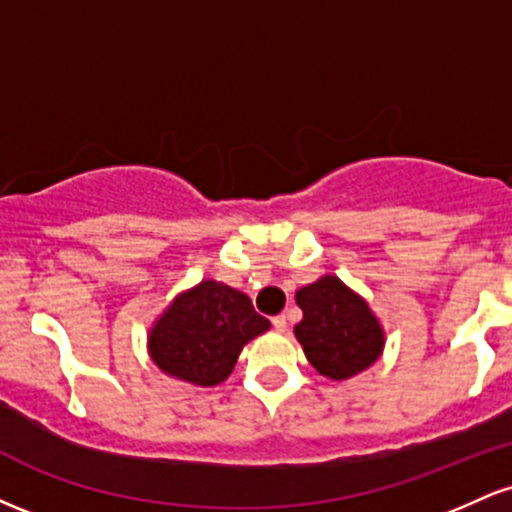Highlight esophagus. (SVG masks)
<instances>
[{
  "mask_svg": "<svg viewBox=\"0 0 512 512\" xmlns=\"http://www.w3.org/2000/svg\"><path fill=\"white\" fill-rule=\"evenodd\" d=\"M272 325L276 332H286V325H289V322H286V315H276L272 320Z\"/></svg>",
  "mask_w": 512,
  "mask_h": 512,
  "instance_id": "esophagus-1",
  "label": "esophagus"
}]
</instances>
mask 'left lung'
<instances>
[{
  "label": "left lung",
  "mask_w": 512,
  "mask_h": 512,
  "mask_svg": "<svg viewBox=\"0 0 512 512\" xmlns=\"http://www.w3.org/2000/svg\"><path fill=\"white\" fill-rule=\"evenodd\" d=\"M303 320L293 327L305 358L330 380H346L378 361L385 332L358 293L327 274L296 291Z\"/></svg>",
  "instance_id": "left-lung-1"
}]
</instances>
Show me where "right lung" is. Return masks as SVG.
I'll return each mask as SVG.
<instances>
[{
    "instance_id": "1",
    "label": "right lung",
    "mask_w": 512,
    "mask_h": 512,
    "mask_svg": "<svg viewBox=\"0 0 512 512\" xmlns=\"http://www.w3.org/2000/svg\"><path fill=\"white\" fill-rule=\"evenodd\" d=\"M267 330L269 320L245 293L207 279L180 293L154 322L149 354L166 375L214 387L231 375L243 346Z\"/></svg>"
}]
</instances>
